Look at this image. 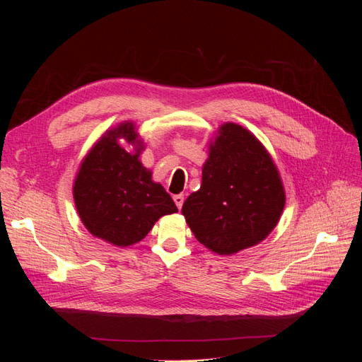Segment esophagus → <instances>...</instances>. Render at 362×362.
I'll list each match as a JSON object with an SVG mask.
<instances>
[{
	"label": "esophagus",
	"instance_id": "1",
	"mask_svg": "<svg viewBox=\"0 0 362 362\" xmlns=\"http://www.w3.org/2000/svg\"><path fill=\"white\" fill-rule=\"evenodd\" d=\"M173 201H175V205L178 206V210H181V206L184 204V196L182 194H175L173 196Z\"/></svg>",
	"mask_w": 362,
	"mask_h": 362
}]
</instances>
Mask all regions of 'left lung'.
I'll return each mask as SVG.
<instances>
[{
	"instance_id": "obj_1",
	"label": "left lung",
	"mask_w": 362,
	"mask_h": 362,
	"mask_svg": "<svg viewBox=\"0 0 362 362\" xmlns=\"http://www.w3.org/2000/svg\"><path fill=\"white\" fill-rule=\"evenodd\" d=\"M286 205L279 172L261 141L233 122L210 144L202 184L181 213L198 242L218 255H233L262 242Z\"/></svg>"
}]
</instances>
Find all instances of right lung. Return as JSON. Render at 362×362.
Masks as SVG:
<instances>
[{"mask_svg": "<svg viewBox=\"0 0 362 362\" xmlns=\"http://www.w3.org/2000/svg\"><path fill=\"white\" fill-rule=\"evenodd\" d=\"M119 138L135 151L119 146ZM141 149L144 141L133 122L108 129L84 157L74 182L75 206L87 231L120 247L139 243L161 216L178 211L170 194L140 163Z\"/></svg>", "mask_w": 362, "mask_h": 362, "instance_id": "right-lung-1", "label": "right lung"}]
</instances>
